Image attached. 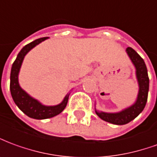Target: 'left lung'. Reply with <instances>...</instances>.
Instances as JSON below:
<instances>
[{"mask_svg":"<svg viewBox=\"0 0 157 157\" xmlns=\"http://www.w3.org/2000/svg\"><path fill=\"white\" fill-rule=\"evenodd\" d=\"M126 52L135 67V74L139 85L136 101L133 105L117 112H105L94 108L96 115L100 118L116 125L127 124L140 114L146 105L149 92V77L144 60L131 47H128Z\"/></svg>","mask_w":157,"mask_h":157,"instance_id":"left-lung-1","label":"left lung"}]
</instances>
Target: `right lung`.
Instances as JSON below:
<instances>
[{
  "instance_id": "obj_1",
  "label": "right lung",
  "mask_w": 157,
  "mask_h": 157,
  "mask_svg": "<svg viewBox=\"0 0 157 157\" xmlns=\"http://www.w3.org/2000/svg\"><path fill=\"white\" fill-rule=\"evenodd\" d=\"M49 39L48 37L40 38L33 42L26 45L17 56L16 60L14 61L10 76V90L15 104L22 112L28 117L34 119H46L56 116L63 112L66 107L68 101L70 93H67L64 97L63 101L56 105H43L38 100L32 97L25 90L21 88L18 82V74L22 66L24 56L32 49L39 45L42 41Z\"/></svg>"
}]
</instances>
